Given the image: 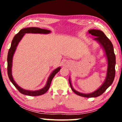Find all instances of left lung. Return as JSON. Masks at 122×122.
Wrapping results in <instances>:
<instances>
[{"instance_id":"left-lung-1","label":"left lung","mask_w":122,"mask_h":122,"mask_svg":"<svg viewBox=\"0 0 122 122\" xmlns=\"http://www.w3.org/2000/svg\"><path fill=\"white\" fill-rule=\"evenodd\" d=\"M89 34L94 36V40H96L98 42H99L101 46H102L103 49H104L106 52L107 58L108 61V69L105 81L99 88L94 92L90 93V94H84L75 91L71 86V81L69 80L70 86L71 88V90L78 96L83 97L86 98H92L99 97L103 94L106 89L112 84L114 81L115 74H116V70H115V66H116V56L114 52L113 46L111 41L107 37L104 33L102 31L99 30L92 29L88 31Z\"/></svg>"}]
</instances>
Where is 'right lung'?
I'll return each mask as SVG.
<instances>
[{
    "label": "right lung",
    "instance_id": "right-lung-1",
    "mask_svg": "<svg viewBox=\"0 0 122 122\" xmlns=\"http://www.w3.org/2000/svg\"><path fill=\"white\" fill-rule=\"evenodd\" d=\"M51 32V31L49 30L41 29L39 28H36V27H30V28H25L24 29H21L19 31V33H17L15 36H14V38L12 40L11 44V46L10 48L8 51V58H7V61H8V66H7V71H8V75L9 76V78L11 82L13 83V84L15 86V88L17 89L20 93L21 94L24 95H27V96H41V95L44 94L46 93L48 90L49 89L51 86V81H52L53 78H54L56 73L60 71L61 69V67H58L54 70V71L51 73V74L50 75L49 78H48L47 83H46V86H44L42 89L38 90V91H27V90L23 89L22 88L20 87L19 86H18V84L15 82V81L13 79V78L12 76V74H11V67H12V59L13 55L14 54L15 51L17 46L18 43L20 41L21 38L24 36V35L25 33H41V34H48Z\"/></svg>",
    "mask_w": 122,
    "mask_h": 122
}]
</instances>
